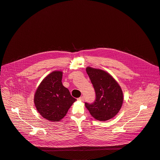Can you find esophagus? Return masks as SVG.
I'll return each instance as SVG.
<instances>
[{
    "mask_svg": "<svg viewBox=\"0 0 160 160\" xmlns=\"http://www.w3.org/2000/svg\"><path fill=\"white\" fill-rule=\"evenodd\" d=\"M78 100H80V101H83V100H84V97L82 96V97H79V98H78Z\"/></svg>",
    "mask_w": 160,
    "mask_h": 160,
    "instance_id": "1",
    "label": "esophagus"
}]
</instances>
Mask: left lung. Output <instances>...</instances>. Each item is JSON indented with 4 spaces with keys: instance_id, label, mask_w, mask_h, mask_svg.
I'll use <instances>...</instances> for the list:
<instances>
[{
    "instance_id": "8db88e82",
    "label": "left lung",
    "mask_w": 160,
    "mask_h": 160,
    "mask_svg": "<svg viewBox=\"0 0 160 160\" xmlns=\"http://www.w3.org/2000/svg\"><path fill=\"white\" fill-rule=\"evenodd\" d=\"M86 72L96 95L93 103H85L86 108L98 121L112 119L119 112L122 105L123 93L121 87L109 73L102 70L88 67Z\"/></svg>"
}]
</instances>
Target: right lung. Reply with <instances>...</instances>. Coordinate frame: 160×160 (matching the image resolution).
Here are the masks:
<instances>
[{"label":"right lung","instance_id":"right-lung-1","mask_svg":"<svg viewBox=\"0 0 160 160\" xmlns=\"http://www.w3.org/2000/svg\"><path fill=\"white\" fill-rule=\"evenodd\" d=\"M62 75L61 71L49 73L41 82L34 94V102L38 112L52 122L62 119L77 100L63 85Z\"/></svg>","mask_w":160,"mask_h":160}]
</instances>
